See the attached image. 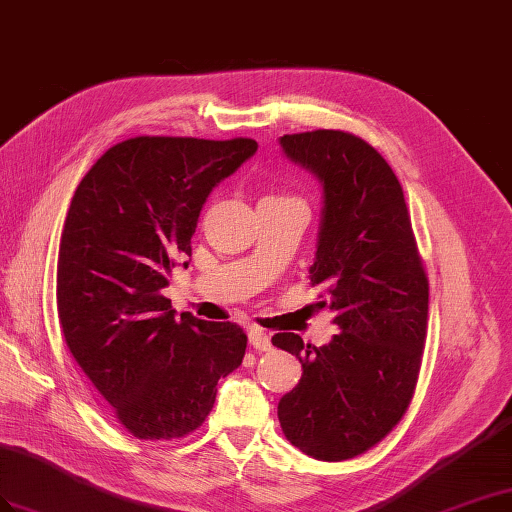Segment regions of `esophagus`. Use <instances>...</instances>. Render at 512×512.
I'll list each match as a JSON object with an SVG mask.
<instances>
[{
  "instance_id": "esophagus-1",
  "label": "esophagus",
  "mask_w": 512,
  "mask_h": 512,
  "mask_svg": "<svg viewBox=\"0 0 512 512\" xmlns=\"http://www.w3.org/2000/svg\"><path fill=\"white\" fill-rule=\"evenodd\" d=\"M248 342H251V346L255 350H261V352H266V350L272 348L270 335L264 329H259V326H251V329H248Z\"/></svg>"
}]
</instances>
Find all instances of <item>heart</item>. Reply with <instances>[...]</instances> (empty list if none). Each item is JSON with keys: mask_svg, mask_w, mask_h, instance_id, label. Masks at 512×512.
<instances>
[{"mask_svg": "<svg viewBox=\"0 0 512 512\" xmlns=\"http://www.w3.org/2000/svg\"><path fill=\"white\" fill-rule=\"evenodd\" d=\"M281 199H296V196H281Z\"/></svg>", "mask_w": 512, "mask_h": 512, "instance_id": "obj_1", "label": "heart"}]
</instances>
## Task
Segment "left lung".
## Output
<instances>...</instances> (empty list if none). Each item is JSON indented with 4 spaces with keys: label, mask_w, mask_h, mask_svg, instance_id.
Returning <instances> with one entry per match:
<instances>
[{
    "label": "left lung",
    "mask_w": 512,
    "mask_h": 512,
    "mask_svg": "<svg viewBox=\"0 0 512 512\" xmlns=\"http://www.w3.org/2000/svg\"><path fill=\"white\" fill-rule=\"evenodd\" d=\"M292 162L322 183L311 285L335 311L329 346L277 333L303 363L279 402L283 435L318 461H348L398 426L413 400L428 329V277L398 177L363 138L342 129L285 134Z\"/></svg>",
    "instance_id": "obj_1"
}]
</instances>
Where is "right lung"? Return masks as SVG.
Masks as SVG:
<instances>
[{"label": "right lung", "instance_id": "1", "mask_svg": "<svg viewBox=\"0 0 512 512\" xmlns=\"http://www.w3.org/2000/svg\"><path fill=\"white\" fill-rule=\"evenodd\" d=\"M255 151L253 138H129L73 194L58 253V320L73 359L136 439L190 435L212 411L220 378L244 359L238 324L175 318L162 290L170 270L188 266L209 192Z\"/></svg>", "mask_w": 512, "mask_h": 512}]
</instances>
